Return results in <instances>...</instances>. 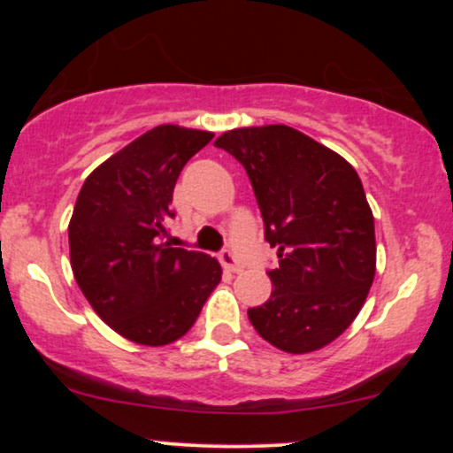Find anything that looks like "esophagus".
Segmentation results:
<instances>
[{"label":"esophagus","mask_w":453,"mask_h":453,"mask_svg":"<svg viewBox=\"0 0 453 453\" xmlns=\"http://www.w3.org/2000/svg\"><path fill=\"white\" fill-rule=\"evenodd\" d=\"M219 262H221V266L226 270H230V273H241L242 270L241 262H238V257L234 256L230 249H223V251L219 253Z\"/></svg>","instance_id":"esophagus-1"}]
</instances>
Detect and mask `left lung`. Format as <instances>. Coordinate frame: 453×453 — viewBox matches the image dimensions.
Instances as JSON below:
<instances>
[{
    "mask_svg": "<svg viewBox=\"0 0 453 453\" xmlns=\"http://www.w3.org/2000/svg\"><path fill=\"white\" fill-rule=\"evenodd\" d=\"M215 147L247 170L264 238L279 251L273 294L249 321L288 353L321 349L356 319L375 279V219L360 176L288 126L234 129Z\"/></svg>",
    "mask_w": 453,
    "mask_h": 453,
    "instance_id": "1",
    "label": "left lung"
}]
</instances>
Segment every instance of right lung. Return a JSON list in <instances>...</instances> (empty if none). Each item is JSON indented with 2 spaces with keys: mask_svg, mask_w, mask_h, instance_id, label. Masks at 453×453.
Listing matches in <instances>:
<instances>
[{
  "mask_svg": "<svg viewBox=\"0 0 453 453\" xmlns=\"http://www.w3.org/2000/svg\"><path fill=\"white\" fill-rule=\"evenodd\" d=\"M211 140V132L153 127L93 170L78 194L67 227L78 288L140 345L180 339L221 280L215 257L168 242L176 179Z\"/></svg>",
  "mask_w": 453,
  "mask_h": 453,
  "instance_id": "obj_1",
  "label": "right lung"
}]
</instances>
